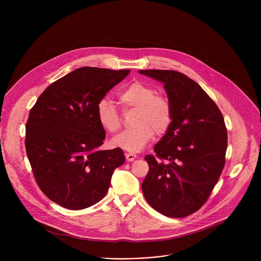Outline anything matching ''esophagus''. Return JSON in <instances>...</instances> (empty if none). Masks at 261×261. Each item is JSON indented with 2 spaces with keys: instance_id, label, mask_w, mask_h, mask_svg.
Instances as JSON below:
<instances>
[{
  "instance_id": "34e87169",
  "label": "esophagus",
  "mask_w": 261,
  "mask_h": 261,
  "mask_svg": "<svg viewBox=\"0 0 261 261\" xmlns=\"http://www.w3.org/2000/svg\"><path fill=\"white\" fill-rule=\"evenodd\" d=\"M125 156H126L127 161H129V162L133 161V160L136 158V155H135V154H133V153H126V154H125Z\"/></svg>"
}]
</instances>
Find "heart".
Segmentation results:
<instances>
[{"label":"heart","instance_id":"1","mask_svg":"<svg viewBox=\"0 0 261 261\" xmlns=\"http://www.w3.org/2000/svg\"><path fill=\"white\" fill-rule=\"evenodd\" d=\"M124 110L136 109L132 129L126 130L111 140V144L129 152H138L150 142L154 135H164L172 122V107L167 97L157 94L152 86L133 82L118 92ZM96 116L103 129L110 133L119 131L122 125L120 111L113 101L102 98L96 107Z\"/></svg>","mask_w":261,"mask_h":261}]
</instances>
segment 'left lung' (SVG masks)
Here are the masks:
<instances>
[{"instance_id":"obj_1","label":"left lung","mask_w":261,"mask_h":261,"mask_svg":"<svg viewBox=\"0 0 261 261\" xmlns=\"http://www.w3.org/2000/svg\"><path fill=\"white\" fill-rule=\"evenodd\" d=\"M164 84L172 122L144 157L148 172L141 187L154 210L171 218L187 217L208 199L225 165L227 129L219 107L202 88L174 70H140Z\"/></svg>"}]
</instances>
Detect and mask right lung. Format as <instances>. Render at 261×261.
Returning a JSON list of instances; mask_svg holds the SVG:
<instances>
[{
	"label": "right lung",
	"mask_w": 261,
	"mask_h": 261,
	"mask_svg": "<svg viewBox=\"0 0 261 261\" xmlns=\"http://www.w3.org/2000/svg\"><path fill=\"white\" fill-rule=\"evenodd\" d=\"M129 72L79 68L48 86L30 110L24 143L35 180L63 207L84 210L100 201L125 162L120 147L98 150L105 131L96 107Z\"/></svg>",
	"instance_id": "1"
}]
</instances>
